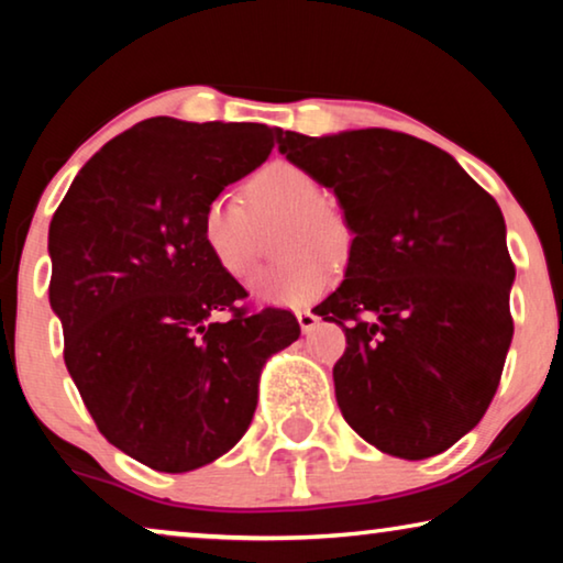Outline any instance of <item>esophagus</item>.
Masks as SVG:
<instances>
[{
    "label": "esophagus",
    "mask_w": 563,
    "mask_h": 563,
    "mask_svg": "<svg viewBox=\"0 0 563 563\" xmlns=\"http://www.w3.org/2000/svg\"><path fill=\"white\" fill-rule=\"evenodd\" d=\"M297 322L299 328H302V333H310L318 325V314L310 312V310H297Z\"/></svg>",
    "instance_id": "1"
}]
</instances>
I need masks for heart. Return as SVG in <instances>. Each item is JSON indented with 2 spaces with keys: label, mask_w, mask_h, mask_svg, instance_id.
Masks as SVG:
<instances>
[{
  "label": "heart",
  "mask_w": 563,
  "mask_h": 563,
  "mask_svg": "<svg viewBox=\"0 0 563 563\" xmlns=\"http://www.w3.org/2000/svg\"><path fill=\"white\" fill-rule=\"evenodd\" d=\"M251 208L238 195H214L202 212V241L214 261L245 279L258 258V225L287 218L282 253L287 264L253 279V295L274 305H307L333 282L331 258H343L351 233L343 214L325 205V189L302 166L274 161L245 184Z\"/></svg>",
  "instance_id": "1"
}]
</instances>
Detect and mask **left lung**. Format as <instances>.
Wrapping results in <instances>:
<instances>
[{
  "label": "left lung",
  "mask_w": 563,
  "mask_h": 563,
  "mask_svg": "<svg viewBox=\"0 0 563 563\" xmlns=\"http://www.w3.org/2000/svg\"><path fill=\"white\" fill-rule=\"evenodd\" d=\"M276 143L333 191L353 233L345 279L318 305L352 322L333 366L345 422L397 459L451 449L487 412L512 341L497 202L449 153L395 130H276Z\"/></svg>",
  "instance_id": "8db88e82"
}]
</instances>
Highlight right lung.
Masks as SVG:
<instances>
[{"mask_svg":"<svg viewBox=\"0 0 563 563\" xmlns=\"http://www.w3.org/2000/svg\"><path fill=\"white\" fill-rule=\"evenodd\" d=\"M276 130L151 118L76 176L48 230L64 361L99 433L166 474L212 464L249 430L266 361L299 338L202 241V212L258 168ZM222 311H233L220 321Z\"/></svg>","mask_w":563,"mask_h":563,"instance_id":"1","label":"right lung"}]
</instances>
